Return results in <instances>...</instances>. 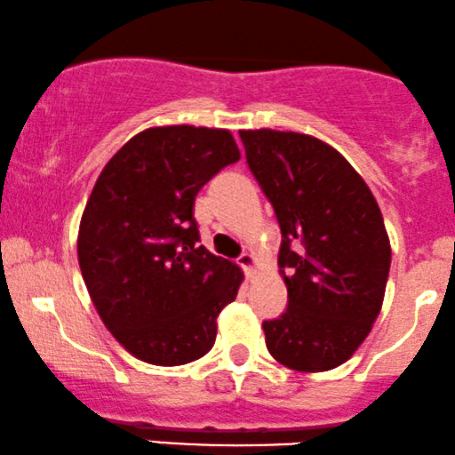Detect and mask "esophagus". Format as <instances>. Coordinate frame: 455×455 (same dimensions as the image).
Returning <instances> with one entry per match:
<instances>
[{
	"label": "esophagus",
	"mask_w": 455,
	"mask_h": 455,
	"mask_svg": "<svg viewBox=\"0 0 455 455\" xmlns=\"http://www.w3.org/2000/svg\"><path fill=\"white\" fill-rule=\"evenodd\" d=\"M238 264L243 266V270L247 272L249 276H253L255 270H258V258H255V253H243L238 258Z\"/></svg>",
	"instance_id": "obj_1"
}]
</instances>
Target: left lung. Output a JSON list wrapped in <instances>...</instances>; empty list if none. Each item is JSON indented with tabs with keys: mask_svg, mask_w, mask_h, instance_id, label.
<instances>
[{
	"mask_svg": "<svg viewBox=\"0 0 455 455\" xmlns=\"http://www.w3.org/2000/svg\"><path fill=\"white\" fill-rule=\"evenodd\" d=\"M247 164L281 226L287 311L264 322L279 364L323 372L371 334L386 296L392 247L381 208L360 174L308 133L240 130Z\"/></svg>",
	"mask_w": 455,
	"mask_h": 455,
	"instance_id": "8db88e82",
	"label": "left lung"
}]
</instances>
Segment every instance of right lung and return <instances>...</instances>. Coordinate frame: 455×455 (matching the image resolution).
I'll return each instance as SVG.
<instances>
[{
  "instance_id": "1",
  "label": "right lung",
  "mask_w": 455,
  "mask_h": 455,
  "mask_svg": "<svg viewBox=\"0 0 455 455\" xmlns=\"http://www.w3.org/2000/svg\"><path fill=\"white\" fill-rule=\"evenodd\" d=\"M240 159L232 132L157 125L104 165L78 228L84 285L110 334L155 366L200 360L244 275L202 244L197 191Z\"/></svg>"
}]
</instances>
